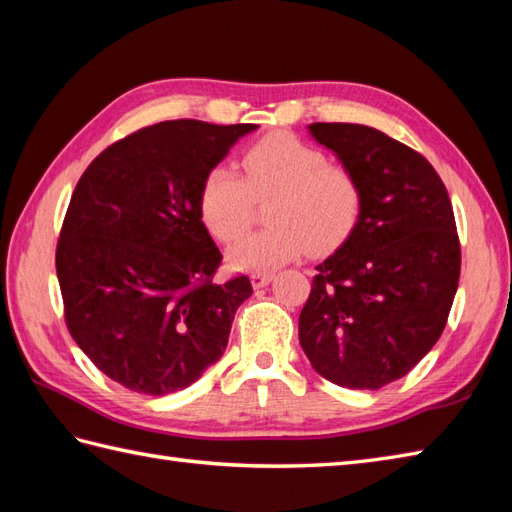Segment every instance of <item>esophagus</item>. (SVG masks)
Segmentation results:
<instances>
[{
    "mask_svg": "<svg viewBox=\"0 0 512 512\" xmlns=\"http://www.w3.org/2000/svg\"><path fill=\"white\" fill-rule=\"evenodd\" d=\"M250 281H253L255 288H264L273 281V273H268V270H257V273L250 275Z\"/></svg>",
    "mask_w": 512,
    "mask_h": 512,
    "instance_id": "34e87169",
    "label": "esophagus"
}]
</instances>
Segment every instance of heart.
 Instances as JSON below:
<instances>
[{"mask_svg":"<svg viewBox=\"0 0 512 512\" xmlns=\"http://www.w3.org/2000/svg\"><path fill=\"white\" fill-rule=\"evenodd\" d=\"M244 176L228 167L209 169L200 187V215L211 235L233 242L242 235L255 200H268L264 231L250 233L228 250L235 268L268 270L299 257L323 253L352 233L363 209L356 173L328 162L325 151L295 134H270L242 158Z\"/></svg>","mask_w":512,"mask_h":512,"instance_id":"obj_1","label":"heart"}]
</instances>
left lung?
Wrapping results in <instances>:
<instances>
[{
	"instance_id": "left-lung-1",
	"label": "left lung",
	"mask_w": 512,
	"mask_h": 512,
	"mask_svg": "<svg viewBox=\"0 0 512 512\" xmlns=\"http://www.w3.org/2000/svg\"><path fill=\"white\" fill-rule=\"evenodd\" d=\"M310 134L356 173L363 209L317 266L299 341L330 383L380 389L416 367L447 325L462 264L453 206L431 162L378 129L312 123Z\"/></svg>"
}]
</instances>
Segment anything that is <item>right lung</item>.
<instances>
[{"label": "right lung", "mask_w": 512, "mask_h": 512, "mask_svg": "<svg viewBox=\"0 0 512 512\" xmlns=\"http://www.w3.org/2000/svg\"><path fill=\"white\" fill-rule=\"evenodd\" d=\"M255 125L165 121L116 140L76 182L57 244L63 317L76 345L116 383L165 396L220 361L237 308V275L217 284L220 248L200 187Z\"/></svg>", "instance_id": "right-lung-1"}]
</instances>
